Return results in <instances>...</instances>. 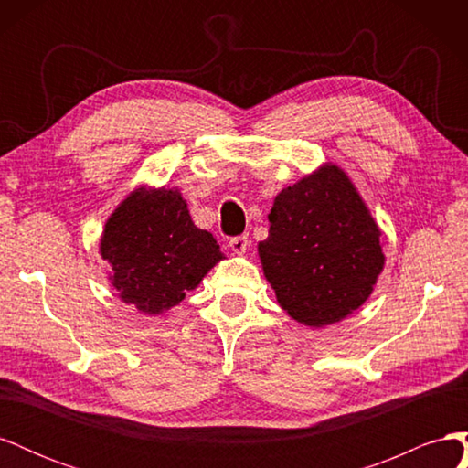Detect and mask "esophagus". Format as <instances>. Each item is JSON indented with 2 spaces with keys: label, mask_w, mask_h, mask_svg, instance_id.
Listing matches in <instances>:
<instances>
[{
  "label": "esophagus",
  "mask_w": 468,
  "mask_h": 468,
  "mask_svg": "<svg viewBox=\"0 0 468 468\" xmlns=\"http://www.w3.org/2000/svg\"><path fill=\"white\" fill-rule=\"evenodd\" d=\"M229 246H230V250H232L234 253H246V250H248V246H250V239H248L246 234H244V236H234V238H230Z\"/></svg>",
  "instance_id": "obj_1"
}]
</instances>
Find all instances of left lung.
<instances>
[{"label": "left lung", "instance_id": "1", "mask_svg": "<svg viewBox=\"0 0 468 468\" xmlns=\"http://www.w3.org/2000/svg\"><path fill=\"white\" fill-rule=\"evenodd\" d=\"M267 218L263 275L291 318L322 328L369 299L385 267L380 230L342 167L325 164L282 189Z\"/></svg>", "mask_w": 468, "mask_h": 468}]
</instances>
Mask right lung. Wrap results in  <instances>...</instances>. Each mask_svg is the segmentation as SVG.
Wrapping results in <instances>:
<instances>
[{
	"instance_id": "obj_1",
	"label": "right lung",
	"mask_w": 468,
	"mask_h": 468,
	"mask_svg": "<svg viewBox=\"0 0 468 468\" xmlns=\"http://www.w3.org/2000/svg\"><path fill=\"white\" fill-rule=\"evenodd\" d=\"M99 251L121 301L150 316L179 304L224 260L217 239L197 229L181 193L169 187H138L126 197L105 222Z\"/></svg>"
}]
</instances>
